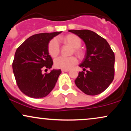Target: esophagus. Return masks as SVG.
I'll list each match as a JSON object with an SVG mask.
<instances>
[{"instance_id":"esophagus-1","label":"esophagus","mask_w":131,"mask_h":131,"mask_svg":"<svg viewBox=\"0 0 131 131\" xmlns=\"http://www.w3.org/2000/svg\"><path fill=\"white\" fill-rule=\"evenodd\" d=\"M69 70H63V69H62V70H61V71L62 72H68L69 71Z\"/></svg>"}]
</instances>
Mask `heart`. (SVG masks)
Segmentation results:
<instances>
[{"instance_id":"heart-1","label":"heart","mask_w":131,"mask_h":131,"mask_svg":"<svg viewBox=\"0 0 131 131\" xmlns=\"http://www.w3.org/2000/svg\"><path fill=\"white\" fill-rule=\"evenodd\" d=\"M64 40L66 43H68L74 48V53L78 57L82 56L83 52L79 48L81 46V40L79 37L74 34H69L64 37ZM60 49V47L58 39L57 37L52 39L48 45V52L49 55L52 57H56L59 53ZM77 58L74 57H66L61 56L57 58L54 61L55 67L63 70H69L73 66L77 64Z\"/></svg>"}]
</instances>
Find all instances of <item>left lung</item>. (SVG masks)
I'll list each match as a JSON object with an SVG mask.
<instances>
[{"mask_svg":"<svg viewBox=\"0 0 131 131\" xmlns=\"http://www.w3.org/2000/svg\"><path fill=\"white\" fill-rule=\"evenodd\" d=\"M68 31L78 36L86 46L85 58L79 64L83 71L79 72L74 81L76 86L89 95L101 94L110 85L115 76L113 51L108 42L94 31L88 29Z\"/></svg>","mask_w":131,"mask_h":131,"instance_id":"1","label":"left lung"}]
</instances>
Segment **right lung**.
<instances>
[{
    "label": "right lung",
    "instance_id": "right-lung-1",
    "mask_svg": "<svg viewBox=\"0 0 131 131\" xmlns=\"http://www.w3.org/2000/svg\"><path fill=\"white\" fill-rule=\"evenodd\" d=\"M61 32L40 33L29 37L16 49L12 63L16 84L28 97H46L55 87L61 70H53L42 74L53 64L48 52V45L53 37Z\"/></svg>",
    "mask_w": 131,
    "mask_h": 131
}]
</instances>
